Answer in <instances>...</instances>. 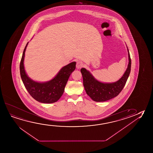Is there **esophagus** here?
<instances>
[{"mask_svg": "<svg viewBox=\"0 0 153 153\" xmlns=\"http://www.w3.org/2000/svg\"><path fill=\"white\" fill-rule=\"evenodd\" d=\"M83 66V64H82V62L81 61H78L77 62V64H76V67L77 69H79L81 68Z\"/></svg>", "mask_w": 153, "mask_h": 153, "instance_id": "obj_1", "label": "esophagus"}]
</instances>
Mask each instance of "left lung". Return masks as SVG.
Here are the masks:
<instances>
[{
    "label": "left lung",
    "instance_id": "8db88e82",
    "mask_svg": "<svg viewBox=\"0 0 153 153\" xmlns=\"http://www.w3.org/2000/svg\"><path fill=\"white\" fill-rule=\"evenodd\" d=\"M128 52L129 62L126 71L122 77L114 82L104 83L97 80L89 71L82 68L80 71L82 74L83 85L87 95L95 102H105L117 97L125 86L131 71V61Z\"/></svg>",
    "mask_w": 153,
    "mask_h": 153
}]
</instances>
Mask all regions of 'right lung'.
<instances>
[{"label": "right lung", "mask_w": 153, "mask_h": 153, "mask_svg": "<svg viewBox=\"0 0 153 153\" xmlns=\"http://www.w3.org/2000/svg\"><path fill=\"white\" fill-rule=\"evenodd\" d=\"M24 50L19 69L22 80L29 94L33 99L42 103H52L59 100L64 93L65 87L71 74L76 69V62H72L61 68L52 79L40 82L31 79L27 75L24 66L25 52L28 45Z\"/></svg>", "instance_id": "right-lung-1"}]
</instances>
